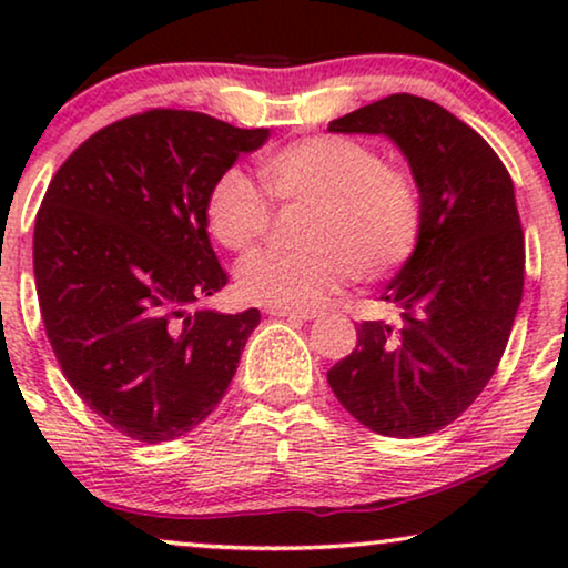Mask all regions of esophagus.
I'll return each mask as SVG.
<instances>
[{"instance_id": "34e87169", "label": "esophagus", "mask_w": 568, "mask_h": 568, "mask_svg": "<svg viewBox=\"0 0 568 568\" xmlns=\"http://www.w3.org/2000/svg\"><path fill=\"white\" fill-rule=\"evenodd\" d=\"M268 315L274 317H286V321H313V310H290V307H268Z\"/></svg>"}]
</instances>
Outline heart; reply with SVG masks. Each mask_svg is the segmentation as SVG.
Here are the masks:
<instances>
[{"label":"heart","instance_id":"b5f03b06","mask_svg":"<svg viewBox=\"0 0 568 568\" xmlns=\"http://www.w3.org/2000/svg\"><path fill=\"white\" fill-rule=\"evenodd\" d=\"M276 204L310 206L297 253H258L237 268L245 300L313 310L346 284H377L414 258L424 235L422 185L408 168L385 162L352 136L313 134L263 160ZM212 235L232 253H251L274 222L268 193L245 170L227 168L206 193Z\"/></svg>","mask_w":568,"mask_h":568}]
</instances>
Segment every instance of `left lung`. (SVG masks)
<instances>
[{
  "label": "left lung",
  "mask_w": 568,
  "mask_h": 568,
  "mask_svg": "<svg viewBox=\"0 0 568 568\" xmlns=\"http://www.w3.org/2000/svg\"><path fill=\"white\" fill-rule=\"evenodd\" d=\"M331 131L400 146L422 185L424 235L383 292L400 307L398 325L359 323L328 385L367 429L424 437L470 408L507 348L525 284L515 185L478 131L408 92L346 113Z\"/></svg>",
  "instance_id": "8db88e82"
}]
</instances>
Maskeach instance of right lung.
<instances>
[{
  "mask_svg": "<svg viewBox=\"0 0 568 568\" xmlns=\"http://www.w3.org/2000/svg\"><path fill=\"white\" fill-rule=\"evenodd\" d=\"M268 129L152 108L100 129L51 178L33 271L45 336L69 385L123 437H183L235 377L258 310H193L227 284L206 193Z\"/></svg>",
  "mask_w": 568,
  "mask_h": 568,
  "instance_id": "obj_1",
  "label": "right lung"
}]
</instances>
